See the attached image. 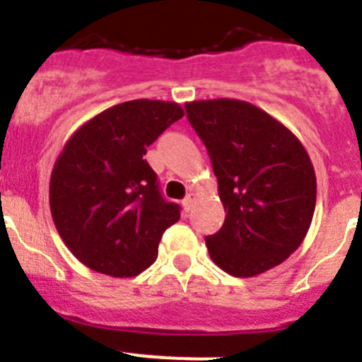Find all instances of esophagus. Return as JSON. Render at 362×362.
<instances>
[{"mask_svg":"<svg viewBox=\"0 0 362 362\" xmlns=\"http://www.w3.org/2000/svg\"><path fill=\"white\" fill-rule=\"evenodd\" d=\"M196 199H197L196 194H188V196L183 199V209L187 210V212H190V209L194 206V201Z\"/></svg>","mask_w":362,"mask_h":362,"instance_id":"esophagus-1","label":"esophagus"}]
</instances>
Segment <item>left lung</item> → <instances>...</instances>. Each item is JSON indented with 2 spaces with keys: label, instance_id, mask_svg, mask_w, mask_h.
<instances>
[{
  "label": "left lung",
  "instance_id": "1",
  "mask_svg": "<svg viewBox=\"0 0 362 362\" xmlns=\"http://www.w3.org/2000/svg\"><path fill=\"white\" fill-rule=\"evenodd\" d=\"M212 159L225 223L204 239L214 263L254 277L290 257L312 225L317 181L310 156L281 121L241 99L185 103Z\"/></svg>",
  "mask_w": 362,
  "mask_h": 362
}]
</instances>
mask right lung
<instances>
[{"mask_svg": "<svg viewBox=\"0 0 362 362\" xmlns=\"http://www.w3.org/2000/svg\"><path fill=\"white\" fill-rule=\"evenodd\" d=\"M185 110L174 101L134 99L83 123L54 163V225L74 257L112 277H134L158 259L179 206L166 203L143 158Z\"/></svg>", "mask_w": 362, "mask_h": 362, "instance_id": "obj_1", "label": "right lung"}]
</instances>
